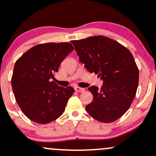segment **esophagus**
<instances>
[{
    "label": "esophagus",
    "mask_w": 156,
    "mask_h": 156,
    "mask_svg": "<svg viewBox=\"0 0 156 156\" xmlns=\"http://www.w3.org/2000/svg\"><path fill=\"white\" fill-rule=\"evenodd\" d=\"M75 91H77V92H80V93H83L85 91V89H84V88H81L79 87H75Z\"/></svg>",
    "instance_id": "1"
}]
</instances>
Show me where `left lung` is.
Segmentation results:
<instances>
[{"mask_svg": "<svg viewBox=\"0 0 156 156\" xmlns=\"http://www.w3.org/2000/svg\"><path fill=\"white\" fill-rule=\"evenodd\" d=\"M72 43L80 62L103 81L100 89L88 88L94 99L86 111L99 122H115L126 112L136 95L139 70L133 55L119 42L102 35Z\"/></svg>", "mask_w": 156, "mask_h": 156, "instance_id": "obj_1", "label": "left lung"}]
</instances>
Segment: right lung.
Here are the masks:
<instances>
[{
  "label": "right lung",
  "instance_id": "add662e5",
  "mask_svg": "<svg viewBox=\"0 0 156 156\" xmlns=\"http://www.w3.org/2000/svg\"><path fill=\"white\" fill-rule=\"evenodd\" d=\"M73 50L67 42L41 44L16 62L11 79L12 91L17 104L30 120L45 125L64 112L74 88L59 87L50 78Z\"/></svg>",
  "mask_w": 156,
  "mask_h": 156
}]
</instances>
